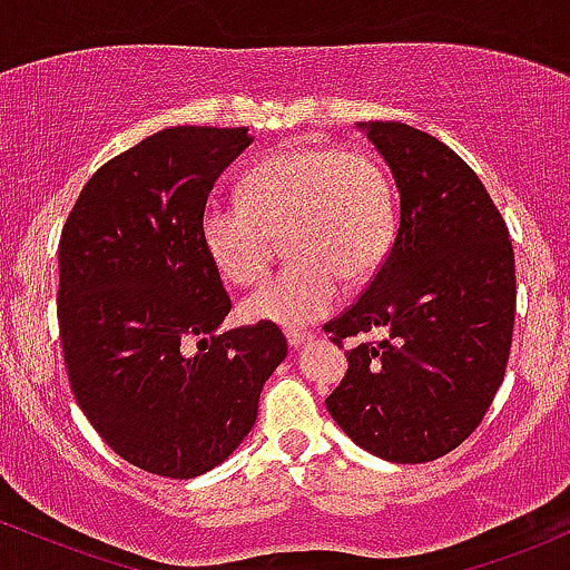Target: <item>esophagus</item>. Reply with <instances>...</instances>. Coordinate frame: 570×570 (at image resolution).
<instances>
[{
	"mask_svg": "<svg viewBox=\"0 0 570 570\" xmlns=\"http://www.w3.org/2000/svg\"><path fill=\"white\" fill-rule=\"evenodd\" d=\"M287 344H291L293 350H298V347H304L306 342H312V334L309 331H287Z\"/></svg>",
	"mask_w": 570,
	"mask_h": 570,
	"instance_id": "esophagus-1",
	"label": "esophagus"
}]
</instances>
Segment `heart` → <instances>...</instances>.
Listing matches in <instances>:
<instances>
[{"instance_id":"1","label":"heart","mask_w":570,"mask_h":570,"mask_svg":"<svg viewBox=\"0 0 570 570\" xmlns=\"http://www.w3.org/2000/svg\"><path fill=\"white\" fill-rule=\"evenodd\" d=\"M293 264L242 302L250 323L302 328L338 304L344 283H366L395 236V196L374 158L331 145H287L242 180V202L209 199L199 217L204 253L223 279L264 277L274 236Z\"/></svg>"}]
</instances>
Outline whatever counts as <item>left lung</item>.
<instances>
[{
    "mask_svg": "<svg viewBox=\"0 0 570 570\" xmlns=\"http://www.w3.org/2000/svg\"><path fill=\"white\" fill-rule=\"evenodd\" d=\"M401 196L399 232L363 296L325 325L347 336L350 368L325 399L336 425L371 455L428 463L482 423L514 331L509 228L469 164L431 134L395 120L357 124Z\"/></svg>",
    "mask_w": 570,
    "mask_h": 570,
    "instance_id": "8db88e82",
    "label": "left lung"
}]
</instances>
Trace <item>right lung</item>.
<instances>
[{"label": "right lung", "instance_id": "add662e5", "mask_svg": "<svg viewBox=\"0 0 570 570\" xmlns=\"http://www.w3.org/2000/svg\"><path fill=\"white\" fill-rule=\"evenodd\" d=\"M242 129L175 126L86 183L59 242V331L75 399L137 469L194 479L258 417L287 342L272 323L217 331L232 312L199 217Z\"/></svg>", "mask_w": 570, "mask_h": 570}]
</instances>
